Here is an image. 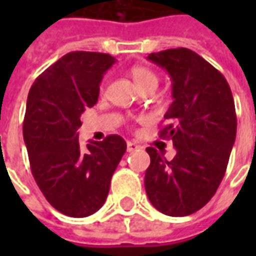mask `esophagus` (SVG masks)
Segmentation results:
<instances>
[{
    "instance_id": "34e87169",
    "label": "esophagus",
    "mask_w": 256,
    "mask_h": 256,
    "mask_svg": "<svg viewBox=\"0 0 256 256\" xmlns=\"http://www.w3.org/2000/svg\"><path fill=\"white\" fill-rule=\"evenodd\" d=\"M138 150V145L132 141H128V152H133V150Z\"/></svg>"
}]
</instances>
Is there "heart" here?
Wrapping results in <instances>:
<instances>
[{"label":"heart","instance_id":"obj_1","mask_svg":"<svg viewBox=\"0 0 256 256\" xmlns=\"http://www.w3.org/2000/svg\"><path fill=\"white\" fill-rule=\"evenodd\" d=\"M132 78L136 82V84L138 86L140 90L145 89L148 86H158V75H156L152 70L142 66H136L132 68ZM102 90V88H101Z\"/></svg>","mask_w":256,"mask_h":256}]
</instances>
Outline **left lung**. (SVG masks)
Masks as SVG:
<instances>
[{"instance_id":"1","label":"left lung","mask_w":256,"mask_h":256,"mask_svg":"<svg viewBox=\"0 0 256 256\" xmlns=\"http://www.w3.org/2000/svg\"><path fill=\"white\" fill-rule=\"evenodd\" d=\"M148 60L172 76L174 101L159 137L172 140L177 154L167 160L146 148L145 190L160 212L185 216L208 203L225 176L236 140L234 100L225 76L190 49L150 53Z\"/></svg>"}]
</instances>
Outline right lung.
I'll return each mask as SVG.
<instances>
[{
	"label": "right lung",
	"instance_id": "right-lung-1",
	"mask_svg": "<svg viewBox=\"0 0 256 256\" xmlns=\"http://www.w3.org/2000/svg\"><path fill=\"white\" fill-rule=\"evenodd\" d=\"M115 58L70 52L36 79L27 97L23 137L32 177L52 207L84 218L106 202L126 141L111 134L80 148V115L98 100L100 82Z\"/></svg>",
	"mask_w": 256,
	"mask_h": 256
}]
</instances>
